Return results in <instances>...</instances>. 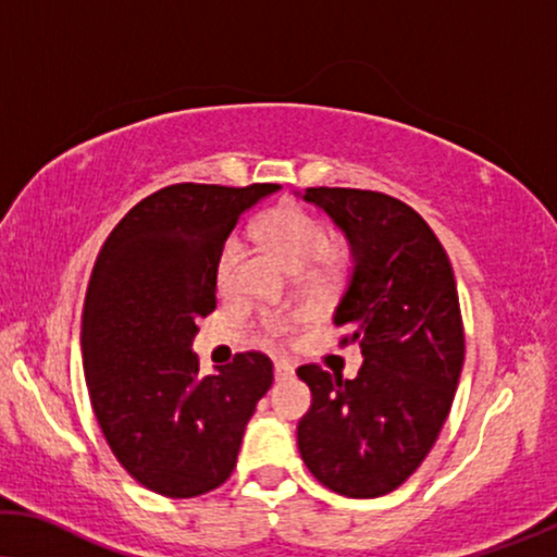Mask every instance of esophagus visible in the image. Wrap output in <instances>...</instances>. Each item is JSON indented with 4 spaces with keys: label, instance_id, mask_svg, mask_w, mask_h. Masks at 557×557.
Wrapping results in <instances>:
<instances>
[{
    "label": "esophagus",
    "instance_id": "34e87169",
    "mask_svg": "<svg viewBox=\"0 0 557 557\" xmlns=\"http://www.w3.org/2000/svg\"><path fill=\"white\" fill-rule=\"evenodd\" d=\"M293 373H295L293 366L285 363V360H277V363H275V379H277V381L293 379Z\"/></svg>",
    "mask_w": 557,
    "mask_h": 557
}]
</instances>
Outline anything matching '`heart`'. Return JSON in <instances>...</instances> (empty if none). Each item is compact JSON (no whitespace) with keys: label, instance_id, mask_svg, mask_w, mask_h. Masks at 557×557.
I'll return each mask as SVG.
<instances>
[{"label":"heart","instance_id":"obj_1","mask_svg":"<svg viewBox=\"0 0 557 557\" xmlns=\"http://www.w3.org/2000/svg\"><path fill=\"white\" fill-rule=\"evenodd\" d=\"M255 237L264 247L272 249L287 268L302 270L305 264H312L318 275L333 277L338 275L346 260V247L341 239L327 237L323 222L300 203L285 201L280 207L270 209L260 222L255 224ZM242 255V245L237 237H230L219 249L216 257V282L226 285L237 268ZM300 323L297 312H277L264 320V331L270 335H285Z\"/></svg>","mask_w":557,"mask_h":557}]
</instances>
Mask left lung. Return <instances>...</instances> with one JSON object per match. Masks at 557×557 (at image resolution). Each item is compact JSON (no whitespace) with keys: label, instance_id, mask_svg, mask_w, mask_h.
Here are the masks:
<instances>
[{"label":"left lung","instance_id":"1","mask_svg":"<svg viewBox=\"0 0 557 557\" xmlns=\"http://www.w3.org/2000/svg\"><path fill=\"white\" fill-rule=\"evenodd\" d=\"M354 257L333 323L348 327L356 379L300 366L312 404L297 424L305 467L343 497H381L432 451L465 363L459 295L436 234L409 203L360 189H305Z\"/></svg>","mask_w":557,"mask_h":557}]
</instances>
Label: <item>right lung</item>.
I'll list each match as a JSON object with an SVG mask.
<instances>
[{
    "label": "right lung",
    "mask_w": 557,
    "mask_h": 557,
    "mask_svg": "<svg viewBox=\"0 0 557 557\" xmlns=\"http://www.w3.org/2000/svg\"><path fill=\"white\" fill-rule=\"evenodd\" d=\"M277 184H174L138 201L100 249L83 308V371L108 446L138 484L199 497L226 482L272 360L237 354L199 375L197 320L216 308V257Z\"/></svg>",
    "instance_id": "obj_1"
}]
</instances>
